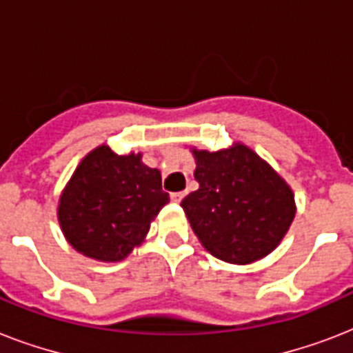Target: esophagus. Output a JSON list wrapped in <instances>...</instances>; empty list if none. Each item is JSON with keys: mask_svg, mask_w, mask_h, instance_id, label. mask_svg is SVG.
<instances>
[{"mask_svg": "<svg viewBox=\"0 0 353 353\" xmlns=\"http://www.w3.org/2000/svg\"><path fill=\"white\" fill-rule=\"evenodd\" d=\"M183 198H185V192H172L170 194V199L172 201H176V203H179Z\"/></svg>", "mask_w": 353, "mask_h": 353, "instance_id": "1", "label": "esophagus"}]
</instances>
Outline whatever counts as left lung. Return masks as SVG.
Returning <instances> with one entry per match:
<instances>
[{"mask_svg": "<svg viewBox=\"0 0 353 353\" xmlns=\"http://www.w3.org/2000/svg\"><path fill=\"white\" fill-rule=\"evenodd\" d=\"M192 154L199 188L181 207L201 245L229 263L268 256L295 218L290 185L245 144Z\"/></svg>", "mask_w": 353, "mask_h": 353, "instance_id": "obj_1", "label": "left lung"}]
</instances>
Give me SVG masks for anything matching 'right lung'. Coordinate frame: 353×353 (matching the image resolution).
<instances>
[{
  "mask_svg": "<svg viewBox=\"0 0 353 353\" xmlns=\"http://www.w3.org/2000/svg\"><path fill=\"white\" fill-rule=\"evenodd\" d=\"M168 201L159 170L144 165L141 154L117 155L102 144L80 161L63 188L58 221L84 256L119 262L141 245Z\"/></svg>",
  "mask_w": 353,
  "mask_h": 353,
  "instance_id": "add662e5",
  "label": "right lung"
}]
</instances>
